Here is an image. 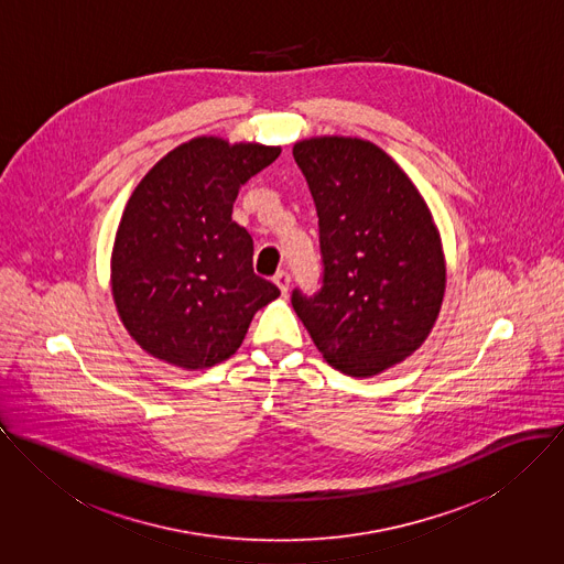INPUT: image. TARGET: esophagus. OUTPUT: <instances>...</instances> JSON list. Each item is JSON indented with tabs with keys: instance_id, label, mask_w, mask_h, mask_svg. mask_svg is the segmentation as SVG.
<instances>
[{
	"instance_id": "34e87169",
	"label": "esophagus",
	"mask_w": 564,
	"mask_h": 564,
	"mask_svg": "<svg viewBox=\"0 0 564 564\" xmlns=\"http://www.w3.org/2000/svg\"><path fill=\"white\" fill-rule=\"evenodd\" d=\"M276 285H279V290L283 292V294H288V290H290V281H292V276H290V272L288 270H279L276 274H274V279H272Z\"/></svg>"
}]
</instances>
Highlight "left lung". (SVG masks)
<instances>
[{"label": "left lung", "mask_w": 564, "mask_h": 564, "mask_svg": "<svg viewBox=\"0 0 564 564\" xmlns=\"http://www.w3.org/2000/svg\"><path fill=\"white\" fill-rule=\"evenodd\" d=\"M294 160L317 214L322 279L292 292L313 344L339 372L375 376L422 346L445 268L431 212L400 166L359 138H312Z\"/></svg>", "instance_id": "1"}]
</instances>
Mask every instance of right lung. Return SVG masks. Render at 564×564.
<instances>
[{
    "instance_id": "1",
    "label": "right lung",
    "mask_w": 564,
    "mask_h": 564,
    "mask_svg": "<svg viewBox=\"0 0 564 564\" xmlns=\"http://www.w3.org/2000/svg\"><path fill=\"white\" fill-rule=\"evenodd\" d=\"M279 147L194 138L133 189L112 252V294L129 335L180 368H212L281 292L252 270L251 234L231 220L240 188Z\"/></svg>"
}]
</instances>
